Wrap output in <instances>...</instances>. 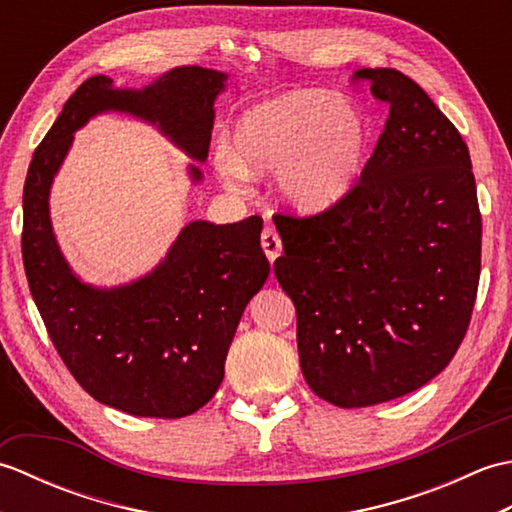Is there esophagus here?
<instances>
[{"instance_id":"1","label":"esophagus","mask_w":512,"mask_h":512,"mask_svg":"<svg viewBox=\"0 0 512 512\" xmlns=\"http://www.w3.org/2000/svg\"><path fill=\"white\" fill-rule=\"evenodd\" d=\"M262 248H264V253H266L270 264H273L275 259L281 255V237H279V233L275 231V228H270V226L264 228Z\"/></svg>"}]
</instances>
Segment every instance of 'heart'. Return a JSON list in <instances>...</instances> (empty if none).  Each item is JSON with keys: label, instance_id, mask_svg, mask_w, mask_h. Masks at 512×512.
I'll return each mask as SVG.
<instances>
[{"label": "heart", "instance_id": "1", "mask_svg": "<svg viewBox=\"0 0 512 512\" xmlns=\"http://www.w3.org/2000/svg\"><path fill=\"white\" fill-rule=\"evenodd\" d=\"M372 123L356 103L328 90H292L250 105L233 125L231 145L215 151V173L242 187L250 173L277 171V189L303 209L325 206L361 178Z\"/></svg>", "mask_w": 512, "mask_h": 512}]
</instances>
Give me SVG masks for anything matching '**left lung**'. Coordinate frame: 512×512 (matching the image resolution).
<instances>
[{
    "instance_id": "obj_1",
    "label": "left lung",
    "mask_w": 512,
    "mask_h": 512,
    "mask_svg": "<svg viewBox=\"0 0 512 512\" xmlns=\"http://www.w3.org/2000/svg\"><path fill=\"white\" fill-rule=\"evenodd\" d=\"M389 105L361 178L330 209L275 215V277L297 308L301 372L336 407L411 394L458 352L480 284L482 215L469 147L427 92L365 68Z\"/></svg>"
}]
</instances>
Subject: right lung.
<instances>
[{"label": "right lung", "instance_id": "right-lung-1", "mask_svg": "<svg viewBox=\"0 0 512 512\" xmlns=\"http://www.w3.org/2000/svg\"><path fill=\"white\" fill-rule=\"evenodd\" d=\"M226 74L182 65L143 90L90 76L35 149L24 184L21 257L39 314L61 361L88 394L140 418H184L224 378L228 347L246 303L268 279L257 215L235 224L189 222L167 257L132 284L94 288L72 273L50 222V187L74 132L101 112L158 125L184 154L209 156L217 94ZM193 182L202 171L191 165Z\"/></svg>", "mask_w": 512, "mask_h": 512}]
</instances>
